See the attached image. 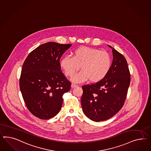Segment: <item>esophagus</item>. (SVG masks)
I'll return each mask as SVG.
<instances>
[{
	"label": "esophagus",
	"instance_id": "obj_1",
	"mask_svg": "<svg viewBox=\"0 0 151 151\" xmlns=\"http://www.w3.org/2000/svg\"><path fill=\"white\" fill-rule=\"evenodd\" d=\"M78 85L75 84V83H72V84H71V87H72V88H75V87H78Z\"/></svg>",
	"mask_w": 151,
	"mask_h": 151
}]
</instances>
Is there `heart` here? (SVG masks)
<instances>
[{"mask_svg":"<svg viewBox=\"0 0 151 151\" xmlns=\"http://www.w3.org/2000/svg\"><path fill=\"white\" fill-rule=\"evenodd\" d=\"M111 65L110 55L106 51L85 46L74 49L72 57L65 56L60 60V67L68 76H73L80 66L81 70L71 78L75 82L99 81L108 73Z\"/></svg>","mask_w":151,"mask_h":151,"instance_id":"1","label":"heart"}]
</instances>
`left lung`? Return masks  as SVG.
<instances>
[{"mask_svg": "<svg viewBox=\"0 0 151 151\" xmlns=\"http://www.w3.org/2000/svg\"><path fill=\"white\" fill-rule=\"evenodd\" d=\"M112 48L113 60L110 70L101 81L82 86L81 102L86 116L94 122L104 121L122 109L130 83L127 60Z\"/></svg>", "mask_w": 151, "mask_h": 151, "instance_id": "left-lung-1", "label": "left lung"}]
</instances>
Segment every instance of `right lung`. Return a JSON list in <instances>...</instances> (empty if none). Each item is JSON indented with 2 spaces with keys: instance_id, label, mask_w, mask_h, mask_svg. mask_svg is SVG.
Listing matches in <instances>:
<instances>
[{
  "instance_id": "right-lung-1",
  "label": "right lung",
  "mask_w": 151,
  "mask_h": 151,
  "mask_svg": "<svg viewBox=\"0 0 151 151\" xmlns=\"http://www.w3.org/2000/svg\"><path fill=\"white\" fill-rule=\"evenodd\" d=\"M71 46L45 43L29 53L23 64L21 92L27 109L38 118L47 120L55 116L61 109L63 95L71 88L59 62Z\"/></svg>"
}]
</instances>
